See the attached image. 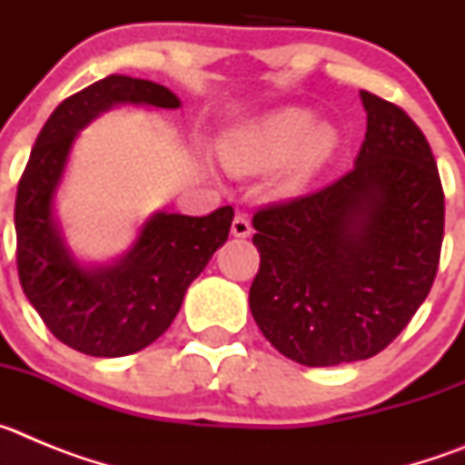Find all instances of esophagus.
<instances>
[{
  "mask_svg": "<svg viewBox=\"0 0 465 465\" xmlns=\"http://www.w3.org/2000/svg\"><path fill=\"white\" fill-rule=\"evenodd\" d=\"M253 232L252 221L246 213H237L235 219H232V235L235 237H249Z\"/></svg>",
  "mask_w": 465,
  "mask_h": 465,
  "instance_id": "obj_1",
  "label": "esophagus"
}]
</instances>
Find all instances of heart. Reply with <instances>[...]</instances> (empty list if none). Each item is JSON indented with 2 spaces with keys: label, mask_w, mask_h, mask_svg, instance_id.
Returning a JSON list of instances; mask_svg holds the SVG:
<instances>
[{
  "label": "heart",
  "mask_w": 465,
  "mask_h": 465,
  "mask_svg": "<svg viewBox=\"0 0 465 465\" xmlns=\"http://www.w3.org/2000/svg\"><path fill=\"white\" fill-rule=\"evenodd\" d=\"M332 143V130L314 127V118L307 111L286 109L249 130L225 137L221 142V160L230 172L253 174L286 159L279 182L286 191H298L323 165Z\"/></svg>",
  "instance_id": "heart-1"
}]
</instances>
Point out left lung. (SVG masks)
<instances>
[{
    "instance_id": "obj_1",
    "label": "left lung",
    "mask_w": 465,
    "mask_h": 465,
    "mask_svg": "<svg viewBox=\"0 0 465 465\" xmlns=\"http://www.w3.org/2000/svg\"><path fill=\"white\" fill-rule=\"evenodd\" d=\"M368 133L356 165L307 195L253 213L258 328L310 368L380 354L438 274L445 193L424 133L398 104L361 90Z\"/></svg>"
}]
</instances>
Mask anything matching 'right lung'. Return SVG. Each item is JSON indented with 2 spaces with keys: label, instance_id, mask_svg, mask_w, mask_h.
I'll return each mask as SVG.
<instances>
[{
  "label": "right lung",
  "instance_id": "add662e5",
  "mask_svg": "<svg viewBox=\"0 0 465 465\" xmlns=\"http://www.w3.org/2000/svg\"><path fill=\"white\" fill-rule=\"evenodd\" d=\"M118 102L179 106L165 85L116 74L69 94L41 127L15 195V262L25 295L60 342L102 359L134 354L170 328L235 216L232 207L200 219L155 213L121 262L79 268L53 225V193L76 133Z\"/></svg>",
  "mask_w": 465,
  "mask_h": 465
}]
</instances>
